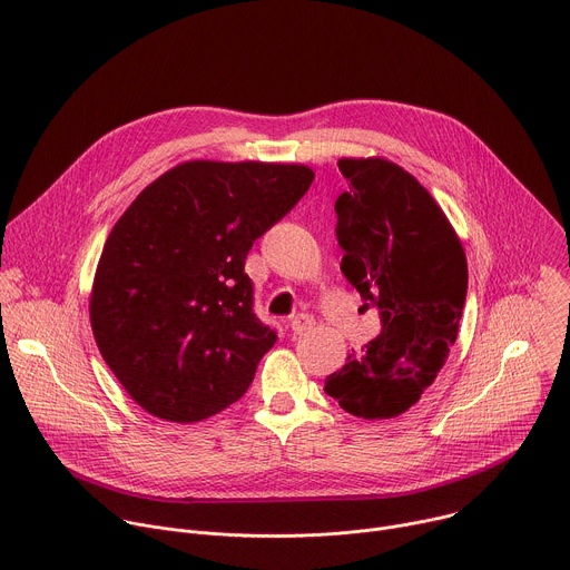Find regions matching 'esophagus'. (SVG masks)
Returning <instances> with one entry per match:
<instances>
[{
    "label": "esophagus",
    "mask_w": 570,
    "mask_h": 570,
    "mask_svg": "<svg viewBox=\"0 0 570 570\" xmlns=\"http://www.w3.org/2000/svg\"><path fill=\"white\" fill-rule=\"evenodd\" d=\"M313 327H315V320H313V315H308V313H299V315H295V317L291 320L293 334H304V332H311Z\"/></svg>",
    "instance_id": "34e87169"
}]
</instances>
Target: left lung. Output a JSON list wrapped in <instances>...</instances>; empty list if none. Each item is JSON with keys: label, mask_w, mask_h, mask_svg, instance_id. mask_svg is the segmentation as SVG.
Instances as JSON below:
<instances>
[{"label": "left lung", "mask_w": 570, "mask_h": 570, "mask_svg": "<svg viewBox=\"0 0 570 570\" xmlns=\"http://www.w3.org/2000/svg\"><path fill=\"white\" fill-rule=\"evenodd\" d=\"M350 189L336 200L341 271L365 306L379 308L381 334L324 392L363 420L411 409L442 370L466 299V259L433 196L381 157L341 159Z\"/></svg>", "instance_id": "8db88e82"}]
</instances>
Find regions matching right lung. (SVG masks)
<instances>
[{
    "mask_svg": "<svg viewBox=\"0 0 570 570\" xmlns=\"http://www.w3.org/2000/svg\"><path fill=\"white\" fill-rule=\"evenodd\" d=\"M313 171L264 161H185L112 227L92 286L99 352L159 420L191 424L250 387L277 334L255 313L253 243L308 191Z\"/></svg>",
    "mask_w": 570,
    "mask_h": 570,
    "instance_id": "add662e5",
    "label": "right lung"
}]
</instances>
